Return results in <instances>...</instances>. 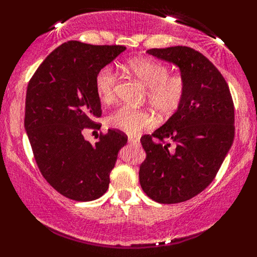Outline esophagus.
Returning a JSON list of instances; mask_svg holds the SVG:
<instances>
[{
    "label": "esophagus",
    "instance_id": "34e87169",
    "mask_svg": "<svg viewBox=\"0 0 257 257\" xmlns=\"http://www.w3.org/2000/svg\"><path fill=\"white\" fill-rule=\"evenodd\" d=\"M128 143L133 144V145H139V139L136 137H128Z\"/></svg>",
    "mask_w": 257,
    "mask_h": 257
}]
</instances>
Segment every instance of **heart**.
<instances>
[{"label": "heart", "mask_w": 257, "mask_h": 257, "mask_svg": "<svg viewBox=\"0 0 257 257\" xmlns=\"http://www.w3.org/2000/svg\"><path fill=\"white\" fill-rule=\"evenodd\" d=\"M124 68L130 76L135 77L146 87V99L161 117L174 114L184 103L186 80L181 75H170V69L163 63L150 58H130ZM117 75L110 66H104L97 72L94 89L98 98L108 103L114 98ZM107 125L128 135L151 127L153 118L143 108L121 106L107 117Z\"/></svg>", "instance_id": "heart-1"}]
</instances>
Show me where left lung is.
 <instances>
[{
    "mask_svg": "<svg viewBox=\"0 0 257 257\" xmlns=\"http://www.w3.org/2000/svg\"><path fill=\"white\" fill-rule=\"evenodd\" d=\"M147 52L180 68L186 96L161 127L140 139L146 152L140 186L159 203L184 202L214 180L233 144V98L226 79L201 52L188 47Z\"/></svg>",
    "mask_w": 257,
    "mask_h": 257,
    "instance_id": "1",
    "label": "left lung"
}]
</instances>
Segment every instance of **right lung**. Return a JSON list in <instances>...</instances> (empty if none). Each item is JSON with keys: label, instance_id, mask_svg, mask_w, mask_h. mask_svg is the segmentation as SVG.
Returning <instances> with one entry per match:
<instances>
[{"label": "right lung", "instance_id": "1", "mask_svg": "<svg viewBox=\"0 0 257 257\" xmlns=\"http://www.w3.org/2000/svg\"><path fill=\"white\" fill-rule=\"evenodd\" d=\"M124 45L69 41L55 49L29 80L26 127L35 161L45 180L75 201H92L107 191L118 151L127 137L118 130L91 144L85 128L101 115L94 78L125 50Z\"/></svg>", "mask_w": 257, "mask_h": 257}]
</instances>
